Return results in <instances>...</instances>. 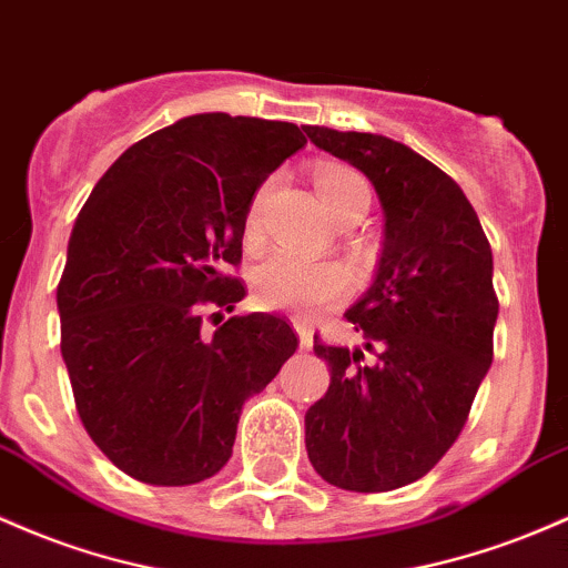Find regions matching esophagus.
Here are the masks:
<instances>
[{"instance_id": "1", "label": "esophagus", "mask_w": 568, "mask_h": 568, "mask_svg": "<svg viewBox=\"0 0 568 568\" xmlns=\"http://www.w3.org/2000/svg\"><path fill=\"white\" fill-rule=\"evenodd\" d=\"M294 328L298 336V347H302V351H313V328L304 321H294Z\"/></svg>"}]
</instances>
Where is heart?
<instances>
[{
    "label": "heart",
    "instance_id": "b5f03b06",
    "mask_svg": "<svg viewBox=\"0 0 568 568\" xmlns=\"http://www.w3.org/2000/svg\"><path fill=\"white\" fill-rule=\"evenodd\" d=\"M315 189L321 196L326 213L336 223L361 221L372 204L369 183L358 172L347 166H323L315 174ZM261 207H264V191L255 193V199L245 215V242L253 245L261 236ZM351 277L334 261H298L294 255L274 253L261 261L253 272V294L255 302L266 310H283L298 317H313L328 304L339 302L345 296Z\"/></svg>",
    "mask_w": 568,
    "mask_h": 568
}]
</instances>
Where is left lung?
<instances>
[{"instance_id":"1","label":"left lung","mask_w":568,"mask_h":568,"mask_svg":"<svg viewBox=\"0 0 568 568\" xmlns=\"http://www.w3.org/2000/svg\"><path fill=\"white\" fill-rule=\"evenodd\" d=\"M304 134L369 178L385 221L375 280L345 313L364 347L315 336L332 383L304 415L307 456L342 490H394L450 450L488 375L494 253L460 185L413 148L326 126ZM364 349L376 353L372 365Z\"/></svg>"}]
</instances>
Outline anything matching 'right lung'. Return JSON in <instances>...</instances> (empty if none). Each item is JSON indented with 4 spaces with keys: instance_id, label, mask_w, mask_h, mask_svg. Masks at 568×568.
<instances>
[{
    "instance_id": "right-lung-1",
    "label": "right lung",
    "mask_w": 568,
    "mask_h": 568,
    "mask_svg": "<svg viewBox=\"0 0 568 568\" xmlns=\"http://www.w3.org/2000/svg\"><path fill=\"white\" fill-rule=\"evenodd\" d=\"M304 145L296 123L199 112L134 142L80 210L55 291L61 355L85 432L129 477L217 475L242 404L296 353L283 317L204 334L202 307L245 298L223 272L242 258L247 207Z\"/></svg>"
}]
</instances>
